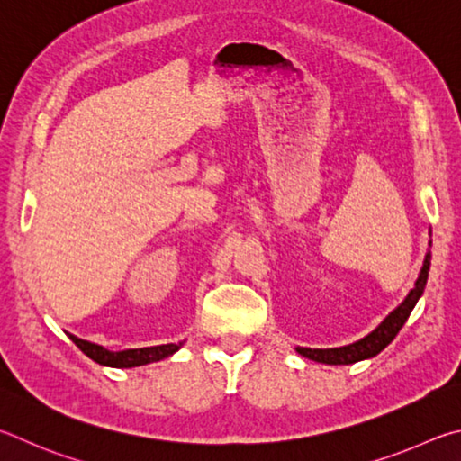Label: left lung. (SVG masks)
Returning a JSON list of instances; mask_svg holds the SVG:
<instances>
[{
  "instance_id": "1",
  "label": "left lung",
  "mask_w": 461,
  "mask_h": 461,
  "mask_svg": "<svg viewBox=\"0 0 461 461\" xmlns=\"http://www.w3.org/2000/svg\"><path fill=\"white\" fill-rule=\"evenodd\" d=\"M429 247H431V240H429ZM429 267H431V251H427L423 267L419 271V277L415 281L413 289H411L405 300H402L397 308H394L389 316H386L381 324H378L373 332L366 334L365 338H360V340L352 344L340 346V348H303V346H297L295 352L302 354L303 358L321 362V365H354V362L376 357L378 352H383L386 346L394 340V336L399 334V330L405 326V321L417 305L419 297H421L425 292L427 277H429Z\"/></svg>"
}]
</instances>
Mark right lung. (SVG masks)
I'll return each instance as SVG.
<instances>
[{"mask_svg": "<svg viewBox=\"0 0 461 461\" xmlns=\"http://www.w3.org/2000/svg\"><path fill=\"white\" fill-rule=\"evenodd\" d=\"M68 338L86 354L88 358L95 360L96 365L111 366V368H133V366L149 365V362H158L172 357L174 352H177L184 346V342H177V344H159V346H148V348H127V350L113 352V350L103 348L101 344L83 340V338H78L75 334H68Z\"/></svg>", "mask_w": 461, "mask_h": 461, "instance_id": "obj_1", "label": "right lung"}]
</instances>
